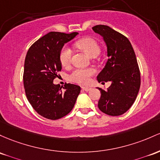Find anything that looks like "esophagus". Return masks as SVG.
Returning <instances> with one entry per match:
<instances>
[{"label": "esophagus", "mask_w": 160, "mask_h": 160, "mask_svg": "<svg viewBox=\"0 0 160 160\" xmlns=\"http://www.w3.org/2000/svg\"><path fill=\"white\" fill-rule=\"evenodd\" d=\"M82 89H83V90L87 91V92H88V91L91 90V89H92V88H91V87H82Z\"/></svg>", "instance_id": "1"}]
</instances>
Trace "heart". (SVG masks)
Masks as SVG:
<instances>
[{"label": "heart", "mask_w": 160, "mask_h": 160, "mask_svg": "<svg viewBox=\"0 0 160 160\" xmlns=\"http://www.w3.org/2000/svg\"><path fill=\"white\" fill-rule=\"evenodd\" d=\"M76 46L83 50L89 57L97 56L100 52V48L93 38H84L76 42ZM72 52L71 48L64 46L60 53V61L63 66L67 67L71 64ZM95 73V70L92 68H80L73 71L70 76V79L73 82L80 84H87L89 83V78Z\"/></svg>", "instance_id": "b5f03b06"}]
</instances>
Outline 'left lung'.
<instances>
[{"mask_svg":"<svg viewBox=\"0 0 160 160\" xmlns=\"http://www.w3.org/2000/svg\"><path fill=\"white\" fill-rule=\"evenodd\" d=\"M103 38L107 47L108 60L98 74L97 80L111 82L106 91L101 92L98 107L103 113L118 116L134 104L140 87V74L137 58L128 38L105 25L92 27Z\"/></svg>","mask_w":160,"mask_h":160,"instance_id":"left-lung-1","label":"left lung"}]
</instances>
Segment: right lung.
I'll use <instances>...</instances> for the list:
<instances>
[{"mask_svg": "<svg viewBox=\"0 0 160 160\" xmlns=\"http://www.w3.org/2000/svg\"><path fill=\"white\" fill-rule=\"evenodd\" d=\"M78 35L50 32L28 50L24 63L23 84L26 97L40 115L51 120L65 116L73 109L80 87L65 84L62 90L53 83L61 71L60 53L64 45Z\"/></svg>", "mask_w": 160, "mask_h": 160, "instance_id": "obj_1", "label": "right lung"}]
</instances>
